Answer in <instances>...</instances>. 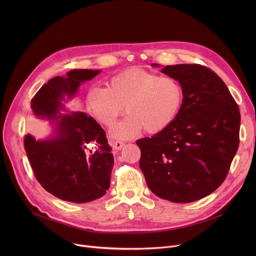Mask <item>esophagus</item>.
<instances>
[{
	"mask_svg": "<svg viewBox=\"0 0 256 256\" xmlns=\"http://www.w3.org/2000/svg\"><path fill=\"white\" fill-rule=\"evenodd\" d=\"M124 143L121 141H113L112 142V146L115 150H120L124 147Z\"/></svg>",
	"mask_w": 256,
	"mask_h": 256,
	"instance_id": "1",
	"label": "esophagus"
}]
</instances>
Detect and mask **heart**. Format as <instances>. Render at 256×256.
I'll return each mask as SVG.
<instances>
[{
  "instance_id": "obj_1",
  "label": "heart",
  "mask_w": 256,
  "mask_h": 256,
  "mask_svg": "<svg viewBox=\"0 0 256 256\" xmlns=\"http://www.w3.org/2000/svg\"><path fill=\"white\" fill-rule=\"evenodd\" d=\"M86 102L94 117L108 128L126 109L128 116L112 130V135L126 139L142 128L150 135L167 128L180 111L184 89L176 78L130 70L108 80L106 88L90 89Z\"/></svg>"
}]
</instances>
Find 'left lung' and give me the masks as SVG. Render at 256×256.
<instances>
[{
  "label": "left lung",
  "instance_id": "8db88e82",
  "mask_svg": "<svg viewBox=\"0 0 256 256\" xmlns=\"http://www.w3.org/2000/svg\"><path fill=\"white\" fill-rule=\"evenodd\" d=\"M160 72L180 83L184 102L167 128L136 142L140 168L158 197L193 202L225 180L238 148L240 110L222 78L206 66L167 65Z\"/></svg>",
  "mask_w": 256,
  "mask_h": 256
}]
</instances>
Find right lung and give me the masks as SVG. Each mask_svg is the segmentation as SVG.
<instances>
[{"label":"right lung","mask_w":256,"mask_h":256,"mask_svg":"<svg viewBox=\"0 0 256 256\" xmlns=\"http://www.w3.org/2000/svg\"><path fill=\"white\" fill-rule=\"evenodd\" d=\"M100 70H74L55 76L40 88L31 100L33 113L55 122L56 135L24 139V150L38 182L57 198L84 204L100 198L109 189L114 165L112 147L106 132L83 112L61 114L62 102L74 98L80 83Z\"/></svg>","instance_id":"1"}]
</instances>
